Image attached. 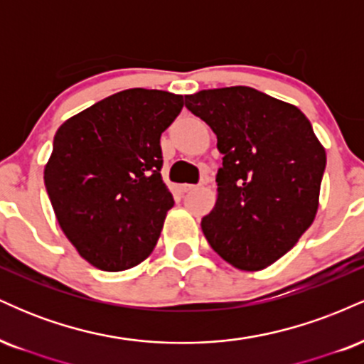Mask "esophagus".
Returning a JSON list of instances; mask_svg holds the SVG:
<instances>
[{"label": "esophagus", "instance_id": "34e87169", "mask_svg": "<svg viewBox=\"0 0 364 364\" xmlns=\"http://www.w3.org/2000/svg\"><path fill=\"white\" fill-rule=\"evenodd\" d=\"M195 188H198V185H181L179 186V190H181L183 193H188V191L195 190Z\"/></svg>", "mask_w": 364, "mask_h": 364}]
</instances>
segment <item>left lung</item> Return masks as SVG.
I'll return each mask as SVG.
<instances>
[{"mask_svg": "<svg viewBox=\"0 0 364 364\" xmlns=\"http://www.w3.org/2000/svg\"><path fill=\"white\" fill-rule=\"evenodd\" d=\"M185 104L224 154L215 207L202 219L208 245L236 269L272 265L318 208L327 156L311 123L292 104L243 85L200 90Z\"/></svg>", "mask_w": 364, "mask_h": 364, "instance_id": "1", "label": "left lung"}]
</instances>
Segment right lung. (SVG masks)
<instances>
[{"label": "right lung", "instance_id": "right-lung-1", "mask_svg": "<svg viewBox=\"0 0 364 364\" xmlns=\"http://www.w3.org/2000/svg\"><path fill=\"white\" fill-rule=\"evenodd\" d=\"M183 95L128 89L58 128L44 185L60 228L80 257L107 272L152 253L174 200L161 176V135Z\"/></svg>", "mask_w": 364, "mask_h": 364}]
</instances>
